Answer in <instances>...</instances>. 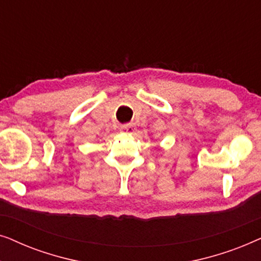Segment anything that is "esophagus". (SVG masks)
Segmentation results:
<instances>
[{"label":"esophagus","mask_w":261,"mask_h":261,"mask_svg":"<svg viewBox=\"0 0 261 261\" xmlns=\"http://www.w3.org/2000/svg\"><path fill=\"white\" fill-rule=\"evenodd\" d=\"M120 130L122 132V133H126V134H133L135 128H134L133 124L128 123V124H122V126H121V128H120Z\"/></svg>","instance_id":"1"}]
</instances>
